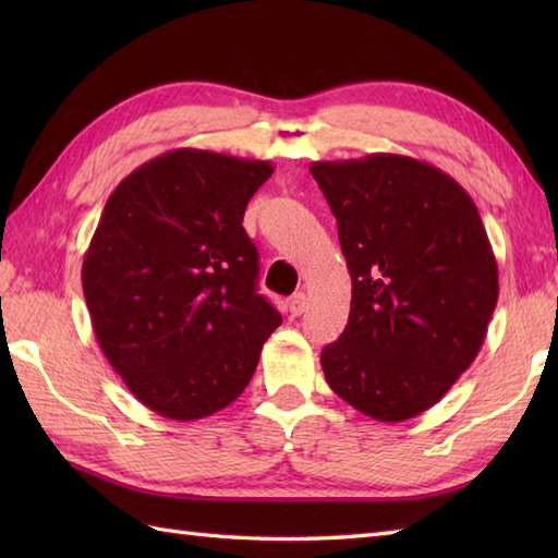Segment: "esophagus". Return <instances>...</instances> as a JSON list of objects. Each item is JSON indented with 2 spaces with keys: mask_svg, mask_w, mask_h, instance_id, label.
Wrapping results in <instances>:
<instances>
[{
  "mask_svg": "<svg viewBox=\"0 0 558 558\" xmlns=\"http://www.w3.org/2000/svg\"><path fill=\"white\" fill-rule=\"evenodd\" d=\"M288 310L292 316H300L306 310V292H302V290L294 292L288 302Z\"/></svg>",
  "mask_w": 558,
  "mask_h": 558,
  "instance_id": "34e87169",
  "label": "esophagus"
}]
</instances>
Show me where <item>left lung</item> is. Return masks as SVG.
Here are the masks:
<instances>
[{
	"label": "left lung",
	"mask_w": 558,
	"mask_h": 558,
	"mask_svg": "<svg viewBox=\"0 0 558 558\" xmlns=\"http://www.w3.org/2000/svg\"><path fill=\"white\" fill-rule=\"evenodd\" d=\"M310 170L352 278L348 326L322 352L326 381L372 420L417 417L475 362L499 300L480 210L453 177L396 153Z\"/></svg>",
	"instance_id": "8db88e82"
}]
</instances>
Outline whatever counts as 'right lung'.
<instances>
[{
    "instance_id": "add662e5",
    "label": "right lung",
    "mask_w": 558,
    "mask_h": 558,
    "mask_svg": "<svg viewBox=\"0 0 558 558\" xmlns=\"http://www.w3.org/2000/svg\"><path fill=\"white\" fill-rule=\"evenodd\" d=\"M268 160L174 148L117 184L83 256L93 333L136 400L196 422L252 381L282 324L256 292L258 252L244 210Z\"/></svg>"
}]
</instances>
